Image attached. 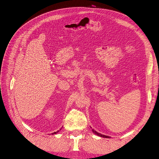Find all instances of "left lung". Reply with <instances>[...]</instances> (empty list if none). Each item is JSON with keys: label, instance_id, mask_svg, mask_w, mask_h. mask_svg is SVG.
<instances>
[{"label": "left lung", "instance_id": "1", "mask_svg": "<svg viewBox=\"0 0 159 159\" xmlns=\"http://www.w3.org/2000/svg\"><path fill=\"white\" fill-rule=\"evenodd\" d=\"M93 133H94V134H96V135H98V136H100V137H103V138H110V137H109V136H108L103 135V134H100V133L96 132V131H94V129H93Z\"/></svg>", "mask_w": 159, "mask_h": 159}]
</instances>
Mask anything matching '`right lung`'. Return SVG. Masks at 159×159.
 I'll return each mask as SVG.
<instances>
[{
    "label": "right lung",
    "mask_w": 159,
    "mask_h": 159,
    "mask_svg": "<svg viewBox=\"0 0 159 159\" xmlns=\"http://www.w3.org/2000/svg\"><path fill=\"white\" fill-rule=\"evenodd\" d=\"M57 132H59V131H56V132H54V133H53L52 134H56Z\"/></svg>",
    "instance_id": "1"
}]
</instances>
